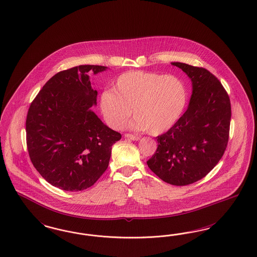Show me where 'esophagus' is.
Here are the masks:
<instances>
[{
	"mask_svg": "<svg viewBox=\"0 0 257 257\" xmlns=\"http://www.w3.org/2000/svg\"><path fill=\"white\" fill-rule=\"evenodd\" d=\"M124 137H125V138H128V139H131V140H133V141H138V140L140 139L139 136H135V135L130 134V133L124 134Z\"/></svg>",
	"mask_w": 257,
	"mask_h": 257,
	"instance_id": "esophagus-1",
	"label": "esophagus"
}]
</instances>
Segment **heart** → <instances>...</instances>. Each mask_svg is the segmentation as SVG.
Wrapping results in <instances>:
<instances>
[{"instance_id":"heart-1","label":"heart","mask_w":257,"mask_h":257,"mask_svg":"<svg viewBox=\"0 0 257 257\" xmlns=\"http://www.w3.org/2000/svg\"><path fill=\"white\" fill-rule=\"evenodd\" d=\"M188 102L185 84L173 75L131 71L119 75L114 90L100 94V109L112 128H123L130 116L131 127L159 135L171 130Z\"/></svg>"}]
</instances>
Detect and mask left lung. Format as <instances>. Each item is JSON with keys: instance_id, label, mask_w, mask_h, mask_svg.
<instances>
[{"instance_id": "obj_1", "label": "left lung", "mask_w": 257, "mask_h": 257, "mask_svg": "<svg viewBox=\"0 0 257 257\" xmlns=\"http://www.w3.org/2000/svg\"><path fill=\"white\" fill-rule=\"evenodd\" d=\"M192 82L188 108L174 126L158 136L147 162L164 182L183 186L201 180L223 156L228 144L231 103L223 86L204 68L172 62Z\"/></svg>"}]
</instances>
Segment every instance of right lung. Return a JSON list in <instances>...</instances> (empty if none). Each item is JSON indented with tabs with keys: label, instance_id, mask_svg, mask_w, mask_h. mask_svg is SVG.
<instances>
[{
	"label": "right lung",
	"instance_id": "add662e5",
	"mask_svg": "<svg viewBox=\"0 0 257 257\" xmlns=\"http://www.w3.org/2000/svg\"><path fill=\"white\" fill-rule=\"evenodd\" d=\"M107 69L80 65L59 72L30 105L26 143L31 162L42 178L61 190L93 185L108 168L112 145L121 139L91 110L97 91L88 74Z\"/></svg>",
	"mask_w": 257,
	"mask_h": 257
}]
</instances>
